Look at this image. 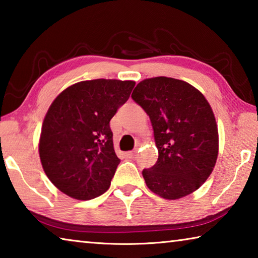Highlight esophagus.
<instances>
[{
  "label": "esophagus",
  "mask_w": 258,
  "mask_h": 258,
  "mask_svg": "<svg viewBox=\"0 0 258 258\" xmlns=\"http://www.w3.org/2000/svg\"><path fill=\"white\" fill-rule=\"evenodd\" d=\"M126 156L128 157V158H135V156H137V151H128L126 152Z\"/></svg>",
  "instance_id": "34e87169"
}]
</instances>
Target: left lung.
<instances>
[{"label": "left lung", "mask_w": 258, "mask_h": 258, "mask_svg": "<svg viewBox=\"0 0 258 258\" xmlns=\"http://www.w3.org/2000/svg\"><path fill=\"white\" fill-rule=\"evenodd\" d=\"M132 99L151 120L158 160L143 169L146 184L168 200L199 189L218 155V131L206 98L189 83L172 77L140 82Z\"/></svg>", "instance_id": "left-lung-1"}]
</instances>
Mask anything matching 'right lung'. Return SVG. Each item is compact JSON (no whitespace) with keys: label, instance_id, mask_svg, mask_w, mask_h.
I'll return each instance as SVG.
<instances>
[{"label":"right lung","instance_id":"add662e5","mask_svg":"<svg viewBox=\"0 0 258 258\" xmlns=\"http://www.w3.org/2000/svg\"><path fill=\"white\" fill-rule=\"evenodd\" d=\"M135 82L83 81L63 90L47 110L38 145L49 180L69 197L104 194L120 160L109 121L127 101Z\"/></svg>","mask_w":258,"mask_h":258}]
</instances>
